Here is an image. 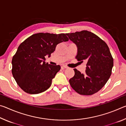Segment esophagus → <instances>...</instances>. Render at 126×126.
<instances>
[{
    "label": "esophagus",
    "instance_id": "esophagus-1",
    "mask_svg": "<svg viewBox=\"0 0 126 126\" xmlns=\"http://www.w3.org/2000/svg\"><path fill=\"white\" fill-rule=\"evenodd\" d=\"M62 67H63V68H68V67H67V66L65 65H63Z\"/></svg>",
    "mask_w": 126,
    "mask_h": 126
}]
</instances>
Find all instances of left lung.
Masks as SVG:
<instances>
[{
    "label": "left lung",
    "mask_w": 126,
    "mask_h": 126,
    "mask_svg": "<svg viewBox=\"0 0 126 126\" xmlns=\"http://www.w3.org/2000/svg\"><path fill=\"white\" fill-rule=\"evenodd\" d=\"M66 35L77 47L76 59L87 62L85 73L74 69L75 74L69 83L81 95L93 94L102 88L111 75L113 59L110 49L103 40L91 32L82 31Z\"/></svg>",
    "instance_id": "obj_1"
}]
</instances>
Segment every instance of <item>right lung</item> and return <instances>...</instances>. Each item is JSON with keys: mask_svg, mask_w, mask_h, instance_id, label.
I'll use <instances>...</instances> for the list:
<instances>
[{"mask_svg": "<svg viewBox=\"0 0 126 126\" xmlns=\"http://www.w3.org/2000/svg\"><path fill=\"white\" fill-rule=\"evenodd\" d=\"M68 40L66 34L39 33L20 44L13 57L12 72L17 84L25 92L35 94L49 88L61 66L46 63L45 56L49 57L57 44Z\"/></svg>", "mask_w": 126, "mask_h": 126, "instance_id": "right-lung-1", "label": "right lung"}]
</instances>
